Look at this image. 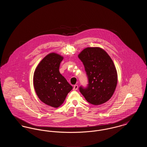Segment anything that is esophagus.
Returning a JSON list of instances; mask_svg holds the SVG:
<instances>
[{"instance_id": "obj_1", "label": "esophagus", "mask_w": 147, "mask_h": 147, "mask_svg": "<svg viewBox=\"0 0 147 147\" xmlns=\"http://www.w3.org/2000/svg\"><path fill=\"white\" fill-rule=\"evenodd\" d=\"M78 86L77 85H75L74 86V87H73V90L74 91H76V90H77V89H78Z\"/></svg>"}]
</instances>
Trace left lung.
<instances>
[{
  "mask_svg": "<svg viewBox=\"0 0 147 147\" xmlns=\"http://www.w3.org/2000/svg\"><path fill=\"white\" fill-rule=\"evenodd\" d=\"M84 64L88 79L86 87H79V91L86 101L92 105L107 102L115 90L117 74L111 58L104 49L88 47L78 55Z\"/></svg>",
  "mask_w": 147,
  "mask_h": 147,
  "instance_id": "1",
  "label": "left lung"
}]
</instances>
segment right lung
Listing matches in <instances>:
<instances>
[{
  "label": "right lung",
  "instance_id": "add662e5",
  "mask_svg": "<svg viewBox=\"0 0 147 147\" xmlns=\"http://www.w3.org/2000/svg\"><path fill=\"white\" fill-rule=\"evenodd\" d=\"M63 57L55 53L46 56L37 65L34 85L38 98L46 105L58 107L73 89L59 68Z\"/></svg>",
  "mask_w": 147,
  "mask_h": 147
}]
</instances>
